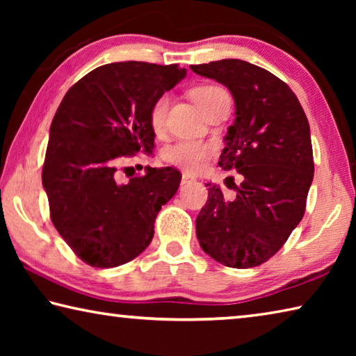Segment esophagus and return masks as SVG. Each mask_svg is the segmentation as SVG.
Returning a JSON list of instances; mask_svg holds the SVG:
<instances>
[{
    "label": "esophagus",
    "instance_id": "obj_1",
    "mask_svg": "<svg viewBox=\"0 0 356 356\" xmlns=\"http://www.w3.org/2000/svg\"><path fill=\"white\" fill-rule=\"evenodd\" d=\"M195 177L191 176V174H188V172H184L182 174V184L185 185V184H191V182H195Z\"/></svg>",
    "mask_w": 356,
    "mask_h": 356
}]
</instances>
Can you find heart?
<instances>
[{
    "label": "heart",
    "instance_id": "heart-1",
    "mask_svg": "<svg viewBox=\"0 0 356 356\" xmlns=\"http://www.w3.org/2000/svg\"><path fill=\"white\" fill-rule=\"evenodd\" d=\"M193 99L200 105L202 110L206 108L210 102H213L216 97L222 94H227L225 89L220 86H213V84H204L196 89H193ZM168 108H170V95L163 94L154 102L152 108H150V124L155 131H161L166 122ZM213 152V147L207 143L195 141V140H182L171 144L163 150V159L168 163H172L176 166L184 168L188 171H197L204 168L207 163V159Z\"/></svg>",
    "mask_w": 356,
    "mask_h": 356
}]
</instances>
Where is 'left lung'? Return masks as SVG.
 Wrapping results in <instances>:
<instances>
[{
	"instance_id": "left-lung-1",
	"label": "left lung",
	"mask_w": 356,
	"mask_h": 356,
	"mask_svg": "<svg viewBox=\"0 0 356 356\" xmlns=\"http://www.w3.org/2000/svg\"><path fill=\"white\" fill-rule=\"evenodd\" d=\"M231 91L236 120L218 165L243 182L226 201L218 185L196 218L201 248L226 267L252 268L280 251L305 215L314 177L308 118L297 95L268 70L242 59L191 65Z\"/></svg>"
}]
</instances>
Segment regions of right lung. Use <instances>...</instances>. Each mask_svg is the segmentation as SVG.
<instances>
[{"mask_svg":"<svg viewBox=\"0 0 356 356\" xmlns=\"http://www.w3.org/2000/svg\"><path fill=\"white\" fill-rule=\"evenodd\" d=\"M177 64L111 63L76 81L51 120L42 185L50 218L72 251L97 268L127 264L147 248L161 206L182 174L146 168L118 184L122 156L150 154L154 102L185 78Z\"/></svg>","mask_w":356,"mask_h":356,"instance_id":"add662e5","label":"right lung"}]
</instances>
